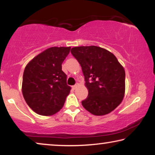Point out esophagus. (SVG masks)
<instances>
[{"label": "esophagus", "instance_id": "1", "mask_svg": "<svg viewBox=\"0 0 155 155\" xmlns=\"http://www.w3.org/2000/svg\"><path fill=\"white\" fill-rule=\"evenodd\" d=\"M79 85H80V84H79V83H76V84H75V85H73V89H76V88H77L79 86Z\"/></svg>", "mask_w": 155, "mask_h": 155}]
</instances>
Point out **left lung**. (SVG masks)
<instances>
[{"label": "left lung", "instance_id": "left-lung-1", "mask_svg": "<svg viewBox=\"0 0 155 155\" xmlns=\"http://www.w3.org/2000/svg\"><path fill=\"white\" fill-rule=\"evenodd\" d=\"M82 67L88 97L82 101L93 115L111 113L121 103L125 95V70L116 57L96 46H78L71 49Z\"/></svg>", "mask_w": 155, "mask_h": 155}]
</instances>
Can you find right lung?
Segmentation results:
<instances>
[{
    "mask_svg": "<svg viewBox=\"0 0 155 155\" xmlns=\"http://www.w3.org/2000/svg\"><path fill=\"white\" fill-rule=\"evenodd\" d=\"M71 47L48 48L31 59L23 73L22 92L27 105L35 113L52 116L62 109L71 87L62 63Z\"/></svg>",
    "mask_w": 155,
    "mask_h": 155,
    "instance_id": "1",
    "label": "right lung"
}]
</instances>
